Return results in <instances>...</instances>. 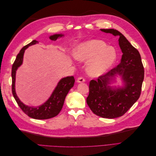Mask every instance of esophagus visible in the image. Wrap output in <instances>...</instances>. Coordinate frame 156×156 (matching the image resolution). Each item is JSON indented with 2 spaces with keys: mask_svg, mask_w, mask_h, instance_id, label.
Instances as JSON below:
<instances>
[{
  "mask_svg": "<svg viewBox=\"0 0 156 156\" xmlns=\"http://www.w3.org/2000/svg\"><path fill=\"white\" fill-rule=\"evenodd\" d=\"M84 81H85V79H84V78L83 77H79L77 80V82L78 83H84Z\"/></svg>",
  "mask_w": 156,
  "mask_h": 156,
  "instance_id": "obj_1",
  "label": "esophagus"
}]
</instances>
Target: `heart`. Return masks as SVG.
Instances as JSON below:
<instances>
[{
  "label": "heart",
  "instance_id": "b5f03b06",
  "mask_svg": "<svg viewBox=\"0 0 156 156\" xmlns=\"http://www.w3.org/2000/svg\"><path fill=\"white\" fill-rule=\"evenodd\" d=\"M73 56L80 62L88 61L87 73L92 77L105 74L116 62V50L100 40H89L75 46Z\"/></svg>",
  "mask_w": 156,
  "mask_h": 156
}]
</instances>
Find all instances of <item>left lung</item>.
Returning a JSON list of instances; mask_svg holds the SVG:
<instances>
[{"label":"left lung","instance_id":"left-lung-1","mask_svg":"<svg viewBox=\"0 0 156 156\" xmlns=\"http://www.w3.org/2000/svg\"><path fill=\"white\" fill-rule=\"evenodd\" d=\"M100 30L119 37L122 56L116 68L96 81L90 82L87 103L97 116L115 119L124 115L138 100L144 80V68L139 52L121 32L113 29ZM118 78L120 84L112 86Z\"/></svg>","mask_w":156,"mask_h":156}]
</instances>
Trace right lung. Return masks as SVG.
Returning <instances> with one entry per match:
<instances>
[{
    "mask_svg": "<svg viewBox=\"0 0 156 156\" xmlns=\"http://www.w3.org/2000/svg\"><path fill=\"white\" fill-rule=\"evenodd\" d=\"M64 36V34H55L53 35H51L49 38L52 41H55L56 40ZM38 43L39 42L35 40L32 41L30 44L23 47L17 55L12 69V94L18 105L20 107L22 111L27 115L32 118V119L45 120L53 118L60 112L63 107L66 97L70 89L73 87L75 79L73 76H68L61 79L51 94L50 97L48 98V100L45 101L43 104L34 107L27 105L25 103H23L18 98L16 91V72L17 69L23 64L25 51L29 47Z\"/></svg>",
    "mask_w": 156,
    "mask_h": 156,
    "instance_id": "add662e5",
    "label": "right lung"
}]
</instances>
